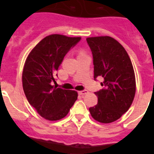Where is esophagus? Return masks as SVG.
Wrapping results in <instances>:
<instances>
[{
	"mask_svg": "<svg viewBox=\"0 0 154 154\" xmlns=\"http://www.w3.org/2000/svg\"><path fill=\"white\" fill-rule=\"evenodd\" d=\"M88 94V91L87 90H82V91H79V94L81 96H85Z\"/></svg>",
	"mask_w": 154,
	"mask_h": 154,
	"instance_id": "34e87169",
	"label": "esophagus"
}]
</instances>
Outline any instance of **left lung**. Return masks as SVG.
Wrapping results in <instances>:
<instances>
[{"label":"left lung","mask_w":154,"mask_h":154,"mask_svg":"<svg viewBox=\"0 0 154 154\" xmlns=\"http://www.w3.org/2000/svg\"><path fill=\"white\" fill-rule=\"evenodd\" d=\"M94 65V79L102 77L104 89L95 93L98 102L89 108L92 117L108 124L127 112L136 93V79L131 60L124 47L109 36L87 37Z\"/></svg>","instance_id":"left-lung-1"}]
</instances>
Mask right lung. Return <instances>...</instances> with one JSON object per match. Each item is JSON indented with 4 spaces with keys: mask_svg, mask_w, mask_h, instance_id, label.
<instances>
[{
    "mask_svg": "<svg viewBox=\"0 0 154 154\" xmlns=\"http://www.w3.org/2000/svg\"><path fill=\"white\" fill-rule=\"evenodd\" d=\"M80 37L51 34L41 41L25 60L22 72V85L25 97L37 113L48 121H58L69 112L76 100L77 91L53 85L56 71L64 57Z\"/></svg>",
    "mask_w": 154,
    "mask_h": 154,
    "instance_id": "1",
    "label": "right lung"
}]
</instances>
